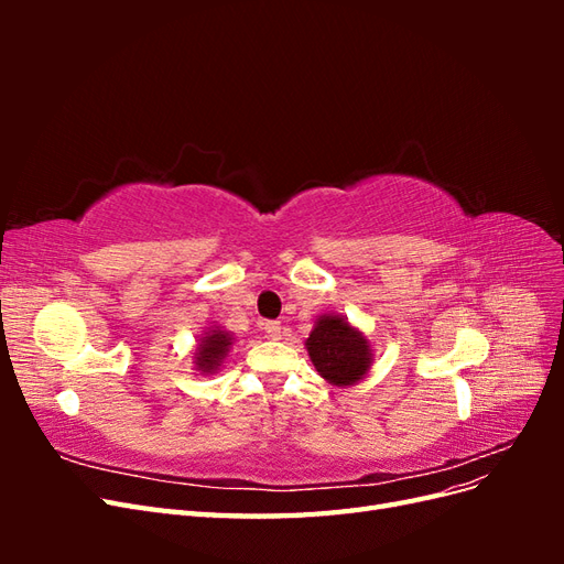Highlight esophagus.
Returning a JSON list of instances; mask_svg holds the SVG:
<instances>
[{
    "instance_id": "obj_1",
    "label": "esophagus",
    "mask_w": 564,
    "mask_h": 564,
    "mask_svg": "<svg viewBox=\"0 0 564 564\" xmlns=\"http://www.w3.org/2000/svg\"><path fill=\"white\" fill-rule=\"evenodd\" d=\"M265 334H268L270 338H282L284 327H282L280 322H265Z\"/></svg>"
}]
</instances>
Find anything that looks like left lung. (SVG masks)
<instances>
[{
    "mask_svg": "<svg viewBox=\"0 0 564 564\" xmlns=\"http://www.w3.org/2000/svg\"><path fill=\"white\" fill-rule=\"evenodd\" d=\"M305 350L319 377L336 388L360 383L373 362L371 340L365 332L334 311L317 315L311 336L305 338Z\"/></svg>",
    "mask_w": 564,
    "mask_h": 564,
    "instance_id": "8db88e82",
    "label": "left lung"
}]
</instances>
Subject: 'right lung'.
I'll list each match as a JSON object with an SVG mask.
<instances>
[{"label": "right lung", "instance_id": "right-lung-1", "mask_svg": "<svg viewBox=\"0 0 564 564\" xmlns=\"http://www.w3.org/2000/svg\"><path fill=\"white\" fill-rule=\"evenodd\" d=\"M232 344H235L232 332L218 327V324H212V327L204 329L193 350L195 371H199L202 377H212V373H216L228 360Z\"/></svg>", "mask_w": 564, "mask_h": 564}]
</instances>
